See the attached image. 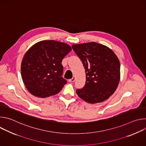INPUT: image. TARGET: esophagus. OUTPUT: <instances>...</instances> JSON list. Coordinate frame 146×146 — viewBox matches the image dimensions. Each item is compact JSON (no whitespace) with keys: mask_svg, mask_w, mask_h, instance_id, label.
Masks as SVG:
<instances>
[{"mask_svg":"<svg viewBox=\"0 0 146 146\" xmlns=\"http://www.w3.org/2000/svg\"><path fill=\"white\" fill-rule=\"evenodd\" d=\"M75 80H76V77L74 76V77H73V78H71V79H70L69 81V82H74L75 81Z\"/></svg>","mask_w":146,"mask_h":146,"instance_id":"esophagus-1","label":"esophagus"}]
</instances>
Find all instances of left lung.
<instances>
[{"label": "left lung", "mask_w": 146, "mask_h": 146, "mask_svg": "<svg viewBox=\"0 0 146 146\" xmlns=\"http://www.w3.org/2000/svg\"><path fill=\"white\" fill-rule=\"evenodd\" d=\"M72 48L84 65L86 81L76 93L89 103L108 99L116 90L120 80V63L109 47L95 42L73 44Z\"/></svg>", "instance_id": "obj_1"}]
</instances>
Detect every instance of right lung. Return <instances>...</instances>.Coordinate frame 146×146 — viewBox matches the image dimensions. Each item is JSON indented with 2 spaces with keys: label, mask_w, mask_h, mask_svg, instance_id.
I'll use <instances>...</instances> for the list:
<instances>
[{
  "label": "right lung",
  "mask_w": 146,
  "mask_h": 146,
  "mask_svg": "<svg viewBox=\"0 0 146 146\" xmlns=\"http://www.w3.org/2000/svg\"><path fill=\"white\" fill-rule=\"evenodd\" d=\"M72 50L68 44L55 40H43L35 44L25 53L21 71L28 91L38 98L58 94L66 84L62 77L61 62Z\"/></svg>",
  "instance_id": "1"
}]
</instances>
